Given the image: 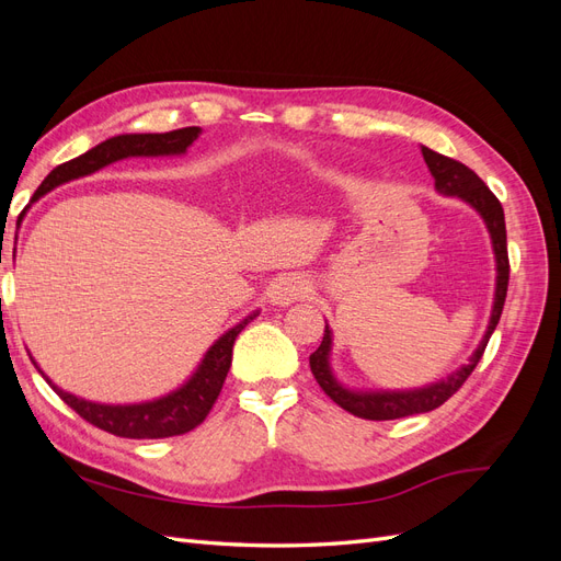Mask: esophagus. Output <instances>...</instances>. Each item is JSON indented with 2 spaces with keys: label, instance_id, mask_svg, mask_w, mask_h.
Masks as SVG:
<instances>
[{
  "label": "esophagus",
  "instance_id": "esophagus-1",
  "mask_svg": "<svg viewBox=\"0 0 561 561\" xmlns=\"http://www.w3.org/2000/svg\"><path fill=\"white\" fill-rule=\"evenodd\" d=\"M309 293H311V285L307 278L299 274H287L271 287V301H274L276 307H290V304L309 297Z\"/></svg>",
  "mask_w": 561,
  "mask_h": 561
}]
</instances>
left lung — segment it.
<instances>
[{
	"label": "left lung",
	"instance_id": "1",
	"mask_svg": "<svg viewBox=\"0 0 561 561\" xmlns=\"http://www.w3.org/2000/svg\"><path fill=\"white\" fill-rule=\"evenodd\" d=\"M421 154L435 180V190L443 196H456V198L466 201L468 206L478 210L480 217L484 219L486 231L491 236V248H494V257H496L494 307H491V318H489V325H486L482 342L478 348H474V353L470 355V360L466 365L451 371V375L445 379H439L428 386H421V388H410V390L346 388L334 377L332 365H330L332 330L325 322V336H322L320 346L311 353V358H309L313 377L320 383V388L330 396V400H334L339 407H342V410L351 412L353 416L369 419V421H390V419L433 412L439 404H445L456 393V390L466 383L470 371L478 367V363L482 358V353L489 344V336L494 334V330L499 325L505 295H507V278H511V264H507V243H505V215H503L499 198L491 194L489 186L478 175H474L468 165L458 163L449 157L437 154V151H433L428 147H421Z\"/></svg>",
	"mask_w": 561,
	"mask_h": 561
}]
</instances>
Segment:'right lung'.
<instances>
[{
	"mask_svg": "<svg viewBox=\"0 0 561 561\" xmlns=\"http://www.w3.org/2000/svg\"><path fill=\"white\" fill-rule=\"evenodd\" d=\"M201 135L198 126L180 128L171 133H126V135H114V138L95 145L89 149L87 154H81L72 161L60 163L46 175V180L39 184V190L32 196V203L39 201L44 194L54 192L56 186L72 182L79 178L93 175L100 168H105L114 161H122L128 157H180L192 142ZM25 215V210H23ZM260 311H252L245 316L239 325L227 330L217 342L206 351L203 360L198 363L194 375L186 379L180 388L171 390L168 396H161L157 400L147 402H133V404H105V402H91L77 398L75 393H67V390L58 388L50 381L42 367L39 375L50 383V388L62 398L65 404H70L72 410L87 419L93 426L103 428L118 437H130V439H159V437H173L194 431L203 419L208 416L213 404L219 396V390L225 386L227 371L231 367V351L236 336L248 325L252 318H257Z\"/></svg>",
	"mask_w": 561,
	"mask_h": 561,
	"instance_id": "obj_1",
	"label": "right lung"
}]
</instances>
